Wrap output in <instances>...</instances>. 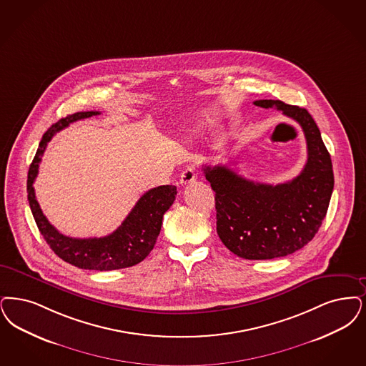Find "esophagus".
<instances>
[{"label":"esophagus","instance_id":"34e87169","mask_svg":"<svg viewBox=\"0 0 366 366\" xmlns=\"http://www.w3.org/2000/svg\"><path fill=\"white\" fill-rule=\"evenodd\" d=\"M196 179V173H194V167L188 166L182 173H181V178H179V182L181 185H189L192 182H194Z\"/></svg>","mask_w":366,"mask_h":366}]
</instances>
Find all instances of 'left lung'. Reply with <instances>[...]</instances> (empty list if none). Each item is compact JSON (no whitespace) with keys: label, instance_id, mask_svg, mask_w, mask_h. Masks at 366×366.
<instances>
[{"label":"left lung","instance_id":"obj_1","mask_svg":"<svg viewBox=\"0 0 366 366\" xmlns=\"http://www.w3.org/2000/svg\"><path fill=\"white\" fill-rule=\"evenodd\" d=\"M253 103L275 107L301 125L307 146L302 172L292 181L268 185L238 176L224 164L203 170L215 192L217 232L224 247L242 259L269 260L304 248L319 232L334 189V172L307 109L274 99Z\"/></svg>","mask_w":366,"mask_h":366}]
</instances>
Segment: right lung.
I'll return each instance as SVG.
<instances>
[{
	"label": "right lung",
	"mask_w": 366,
	"mask_h": 366,
	"mask_svg": "<svg viewBox=\"0 0 366 366\" xmlns=\"http://www.w3.org/2000/svg\"><path fill=\"white\" fill-rule=\"evenodd\" d=\"M98 114L101 113L79 112L61 118L47 129L29 166L27 192L29 208L36 226L47 245L59 259L83 269L112 271L136 265L149 254L161 233L163 215L176 200L177 188L174 185H162L146 192L132 208L129 215L112 234L101 238H72L59 233L44 217L36 202L32 184L38 176L39 163L51 137L74 121Z\"/></svg>",
	"instance_id": "right-lung-1"
}]
</instances>
